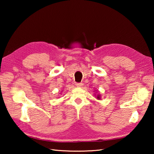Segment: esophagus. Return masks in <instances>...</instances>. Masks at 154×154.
Listing matches in <instances>:
<instances>
[{
    "mask_svg": "<svg viewBox=\"0 0 154 154\" xmlns=\"http://www.w3.org/2000/svg\"><path fill=\"white\" fill-rule=\"evenodd\" d=\"M83 83H76V85H77V87H78V88H82V86H83Z\"/></svg>",
    "mask_w": 154,
    "mask_h": 154,
    "instance_id": "1",
    "label": "esophagus"
}]
</instances>
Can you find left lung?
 Returning a JSON list of instances; mask_svg holds the SVG:
<instances>
[{"label": "left lung", "instance_id": "obj_1", "mask_svg": "<svg viewBox=\"0 0 154 154\" xmlns=\"http://www.w3.org/2000/svg\"><path fill=\"white\" fill-rule=\"evenodd\" d=\"M96 97H97V99H100V94H97V96H96Z\"/></svg>", "mask_w": 154, "mask_h": 154}]
</instances>
